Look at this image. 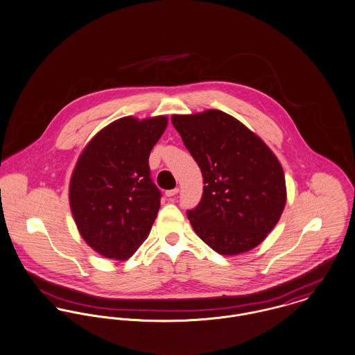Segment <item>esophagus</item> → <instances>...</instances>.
<instances>
[{
    "mask_svg": "<svg viewBox=\"0 0 355 355\" xmlns=\"http://www.w3.org/2000/svg\"><path fill=\"white\" fill-rule=\"evenodd\" d=\"M178 192H180V189L175 188V189H171V191H166L164 195H166V197H174L175 195H178Z\"/></svg>",
    "mask_w": 355,
    "mask_h": 355,
    "instance_id": "34e87169",
    "label": "esophagus"
}]
</instances>
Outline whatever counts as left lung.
Returning <instances> with one entry per match:
<instances>
[{
    "label": "left lung",
    "instance_id": "8db88e82",
    "mask_svg": "<svg viewBox=\"0 0 355 355\" xmlns=\"http://www.w3.org/2000/svg\"><path fill=\"white\" fill-rule=\"evenodd\" d=\"M171 121L202 174V197L188 219L209 248L236 256L260 245L279 222L287 191L272 150L233 116L209 109Z\"/></svg>",
    "mask_w": 355,
    "mask_h": 355
}]
</instances>
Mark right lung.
<instances>
[{
    "mask_svg": "<svg viewBox=\"0 0 355 355\" xmlns=\"http://www.w3.org/2000/svg\"><path fill=\"white\" fill-rule=\"evenodd\" d=\"M167 116L116 119L83 148L69 181L80 236L96 253L128 260L148 236L160 207L148 158Z\"/></svg>",
    "mask_w": 355,
    "mask_h": 355,
    "instance_id": "1",
    "label": "right lung"
}]
</instances>
